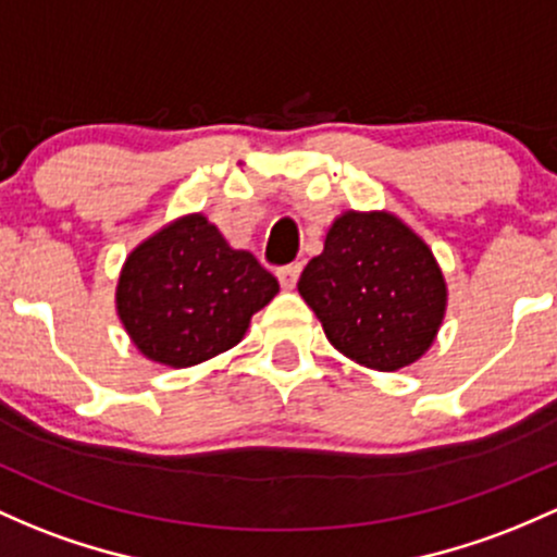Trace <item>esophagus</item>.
Returning a JSON list of instances; mask_svg holds the SVG:
<instances>
[{"mask_svg": "<svg viewBox=\"0 0 557 557\" xmlns=\"http://www.w3.org/2000/svg\"><path fill=\"white\" fill-rule=\"evenodd\" d=\"M298 274H301V264H288V267L277 269L280 285H283L285 290H293V288H296V283H298Z\"/></svg>", "mask_w": 557, "mask_h": 557, "instance_id": "1", "label": "esophagus"}]
</instances>
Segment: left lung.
I'll list each match as a JSON object with an SVG mask.
<instances>
[{
	"label": "left lung",
	"instance_id": "left-lung-1",
	"mask_svg": "<svg viewBox=\"0 0 557 557\" xmlns=\"http://www.w3.org/2000/svg\"><path fill=\"white\" fill-rule=\"evenodd\" d=\"M298 293L327 341L364 368L394 372L425 354L447 307V285L428 246L391 213L348 211L327 230Z\"/></svg>",
	"mask_w": 557,
	"mask_h": 557
}]
</instances>
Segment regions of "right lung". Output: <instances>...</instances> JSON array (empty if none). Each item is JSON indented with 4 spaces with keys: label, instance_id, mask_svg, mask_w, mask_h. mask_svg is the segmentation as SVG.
<instances>
[{
    "label": "right lung",
    "instance_id": "right-lung-1",
    "mask_svg": "<svg viewBox=\"0 0 557 557\" xmlns=\"http://www.w3.org/2000/svg\"><path fill=\"white\" fill-rule=\"evenodd\" d=\"M277 290L253 253L230 248L209 219L193 213L132 250L115 304L145 357L193 368L235 346Z\"/></svg>",
    "mask_w": 557,
    "mask_h": 557
}]
</instances>
